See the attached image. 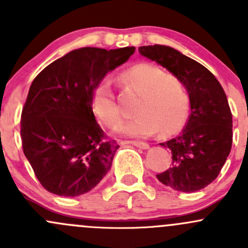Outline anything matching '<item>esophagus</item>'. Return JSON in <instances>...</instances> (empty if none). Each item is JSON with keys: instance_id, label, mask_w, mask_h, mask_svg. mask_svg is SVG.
I'll list each match as a JSON object with an SVG mask.
<instances>
[{"instance_id": "obj_1", "label": "esophagus", "mask_w": 248, "mask_h": 248, "mask_svg": "<svg viewBox=\"0 0 248 248\" xmlns=\"http://www.w3.org/2000/svg\"><path fill=\"white\" fill-rule=\"evenodd\" d=\"M126 144L134 145V146L139 147V149H142V150H146L150 147L149 144H146V142H142V141H126Z\"/></svg>"}]
</instances>
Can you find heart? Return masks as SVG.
Instances as JSON below:
<instances>
[{"label":"heart","instance_id":"obj_1","mask_svg":"<svg viewBox=\"0 0 248 248\" xmlns=\"http://www.w3.org/2000/svg\"><path fill=\"white\" fill-rule=\"evenodd\" d=\"M120 80L140 98L134 109L137 117L117 127V133L146 138L157 131L162 136H171L181 129L189 103L185 85L179 78L167 74L152 63H138L122 72ZM91 104L94 114L107 126H116L121 121V110L108 80L97 85Z\"/></svg>","mask_w":248,"mask_h":248}]
</instances>
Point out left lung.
Masks as SVG:
<instances>
[{
	"label": "left lung",
	"mask_w": 248,
	"mask_h": 248,
	"mask_svg": "<svg viewBox=\"0 0 248 248\" xmlns=\"http://www.w3.org/2000/svg\"><path fill=\"white\" fill-rule=\"evenodd\" d=\"M139 52L181 80L191 106L182 133L161 144L171 151L172 164L157 179L175 191L202 189L218 176L232 150V116L223 87L209 69L174 47L156 44Z\"/></svg>",
	"instance_id": "1"
}]
</instances>
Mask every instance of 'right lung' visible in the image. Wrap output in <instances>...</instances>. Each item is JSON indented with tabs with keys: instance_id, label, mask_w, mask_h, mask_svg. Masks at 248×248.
<instances>
[{
	"instance_id": "right-lung-1",
	"label": "right lung",
	"mask_w": 248,
	"mask_h": 248,
	"mask_svg": "<svg viewBox=\"0 0 248 248\" xmlns=\"http://www.w3.org/2000/svg\"><path fill=\"white\" fill-rule=\"evenodd\" d=\"M136 47H80L46 66L32 81L21 114L22 150L46 191L87 193L111 168L119 145L94 119L91 98L107 73Z\"/></svg>"
}]
</instances>
